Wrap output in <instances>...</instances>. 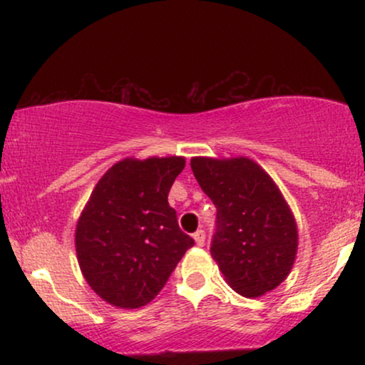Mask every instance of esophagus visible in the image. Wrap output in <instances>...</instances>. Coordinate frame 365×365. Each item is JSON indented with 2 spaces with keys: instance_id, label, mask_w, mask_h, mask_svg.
I'll return each mask as SVG.
<instances>
[{
  "instance_id": "34e87169",
  "label": "esophagus",
  "mask_w": 365,
  "mask_h": 365,
  "mask_svg": "<svg viewBox=\"0 0 365 365\" xmlns=\"http://www.w3.org/2000/svg\"><path fill=\"white\" fill-rule=\"evenodd\" d=\"M194 240L197 245L202 247L204 242H206V232H204V230H197V232L194 233Z\"/></svg>"
}]
</instances>
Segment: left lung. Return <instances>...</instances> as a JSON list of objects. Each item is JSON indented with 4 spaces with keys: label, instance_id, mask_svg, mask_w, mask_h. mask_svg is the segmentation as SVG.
Returning a JSON list of instances; mask_svg holds the SVG:
<instances>
[{
    "label": "left lung",
    "instance_id": "1",
    "mask_svg": "<svg viewBox=\"0 0 365 365\" xmlns=\"http://www.w3.org/2000/svg\"><path fill=\"white\" fill-rule=\"evenodd\" d=\"M190 166L216 206L211 255L221 273L244 297L273 290L297 254V225L278 187L247 158H194Z\"/></svg>",
    "mask_w": 365,
    "mask_h": 365
}]
</instances>
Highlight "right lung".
<instances>
[{"label": "right lung", "mask_w": 365, "mask_h": 365, "mask_svg": "<svg viewBox=\"0 0 365 365\" xmlns=\"http://www.w3.org/2000/svg\"><path fill=\"white\" fill-rule=\"evenodd\" d=\"M183 158L125 159L92 190L75 232L77 257L91 288L111 305L149 304L195 244L178 226L168 194Z\"/></svg>", "instance_id": "1"}]
</instances>
